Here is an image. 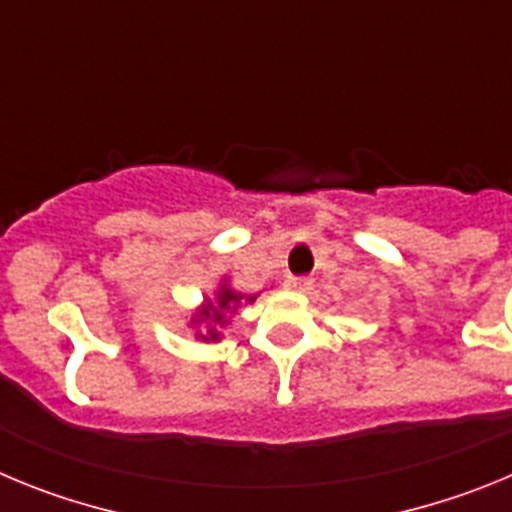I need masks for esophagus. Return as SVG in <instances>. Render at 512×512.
Here are the masks:
<instances>
[{"instance_id": "obj_1", "label": "esophagus", "mask_w": 512, "mask_h": 512, "mask_svg": "<svg viewBox=\"0 0 512 512\" xmlns=\"http://www.w3.org/2000/svg\"><path fill=\"white\" fill-rule=\"evenodd\" d=\"M312 287V279L307 277H289L287 279V289H295V292H305V289Z\"/></svg>"}]
</instances>
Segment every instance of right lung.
<instances>
[{"label":"right lung","mask_w":512,"mask_h":512,"mask_svg":"<svg viewBox=\"0 0 512 512\" xmlns=\"http://www.w3.org/2000/svg\"><path fill=\"white\" fill-rule=\"evenodd\" d=\"M243 297L233 289H223L220 295H217V302H210L207 310H202V320H207V336H202L205 341H217V328H223L225 320H228V312L235 310V305L241 302ZM253 300V297H251Z\"/></svg>","instance_id":"1"}]
</instances>
